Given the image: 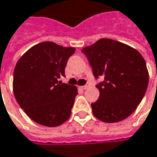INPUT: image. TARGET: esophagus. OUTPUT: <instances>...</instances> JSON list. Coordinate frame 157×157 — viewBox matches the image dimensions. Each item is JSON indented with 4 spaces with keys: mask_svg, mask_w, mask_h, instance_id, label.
Returning <instances> with one entry per match:
<instances>
[{
    "mask_svg": "<svg viewBox=\"0 0 157 157\" xmlns=\"http://www.w3.org/2000/svg\"><path fill=\"white\" fill-rule=\"evenodd\" d=\"M89 86H90L89 84H88V83H86L85 86H81V88H82V89H83V90H85V89H86V88H88V87H89Z\"/></svg>",
    "mask_w": 157,
    "mask_h": 157,
    "instance_id": "obj_1",
    "label": "esophagus"
}]
</instances>
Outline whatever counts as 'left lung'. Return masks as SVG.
<instances>
[{
    "label": "left lung",
    "instance_id": "left-lung-1",
    "mask_svg": "<svg viewBox=\"0 0 157 157\" xmlns=\"http://www.w3.org/2000/svg\"><path fill=\"white\" fill-rule=\"evenodd\" d=\"M99 98L91 104L94 117L104 122H117L132 114L142 101L149 83L146 63L136 49L111 39H100L84 48Z\"/></svg>",
    "mask_w": 157,
    "mask_h": 157
}]
</instances>
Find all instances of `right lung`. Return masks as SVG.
<instances>
[{"instance_id": "right-lung-1", "label": "right lung", "mask_w": 157, "mask_h": 157, "mask_svg": "<svg viewBox=\"0 0 157 157\" xmlns=\"http://www.w3.org/2000/svg\"><path fill=\"white\" fill-rule=\"evenodd\" d=\"M75 48L45 41L18 59L13 72V94L19 106L38 124L57 127L70 118L77 88L59 79Z\"/></svg>"}]
</instances>
